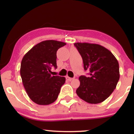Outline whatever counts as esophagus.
<instances>
[{
    "instance_id": "1",
    "label": "esophagus",
    "mask_w": 134,
    "mask_h": 134,
    "mask_svg": "<svg viewBox=\"0 0 134 134\" xmlns=\"http://www.w3.org/2000/svg\"><path fill=\"white\" fill-rule=\"evenodd\" d=\"M66 79H67V80H68L69 81H71L72 80H73V78L69 77H68V76H67V77H66Z\"/></svg>"
}]
</instances>
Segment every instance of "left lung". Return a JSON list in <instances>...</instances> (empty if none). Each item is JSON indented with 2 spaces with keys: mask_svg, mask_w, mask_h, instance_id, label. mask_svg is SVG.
<instances>
[{
  "mask_svg": "<svg viewBox=\"0 0 134 134\" xmlns=\"http://www.w3.org/2000/svg\"><path fill=\"white\" fill-rule=\"evenodd\" d=\"M74 46L82 57L84 70L90 71L89 77H79L77 94L89 103H100L111 95L119 81L118 60L100 44L75 43Z\"/></svg>",
  "mask_w": 134,
  "mask_h": 134,
  "instance_id": "left-lung-1",
  "label": "left lung"
}]
</instances>
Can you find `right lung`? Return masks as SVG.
Segmentation results:
<instances>
[{"mask_svg":"<svg viewBox=\"0 0 134 134\" xmlns=\"http://www.w3.org/2000/svg\"><path fill=\"white\" fill-rule=\"evenodd\" d=\"M66 43L56 40L43 41L23 57L20 74L26 91L33 102L48 105L57 99L65 82L64 77L52 76L51 68L57 66V52Z\"/></svg>","mask_w":134,"mask_h":134,"instance_id":"right-lung-1","label":"right lung"}]
</instances>
